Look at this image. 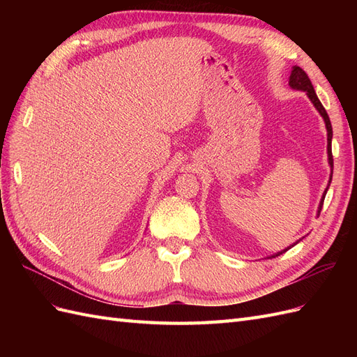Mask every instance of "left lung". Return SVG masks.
I'll return each mask as SVG.
<instances>
[{
	"instance_id": "1",
	"label": "left lung",
	"mask_w": 357,
	"mask_h": 357,
	"mask_svg": "<svg viewBox=\"0 0 357 357\" xmlns=\"http://www.w3.org/2000/svg\"><path fill=\"white\" fill-rule=\"evenodd\" d=\"M289 86H290L291 89H295V91H302V92H305V93H307V96L310 98V101L312 102V105L316 107V110L320 113V116L323 117V121H325V126H326V132H328V162H329V167H331V176H329V183H328V186H326L325 192H323L321 199H320V204H319V208H317V215H320V211H321V207H323V201H325L326 192H328V189H329V186H331V181H332V171H333V158H332V125H331L329 116H328V113H326V110H325V107L321 105L320 100L317 98L316 91H314V88H312V84H311V80L308 79L307 73H305L304 70H302L301 67H296V66H295L294 68H291L290 77H289ZM299 241H301V240H298L296 243H294L291 245L286 247L284 250H282V252H277V253H274V255H271V256H268V259L277 257V256H280V255L286 253V252L289 250V248H291L294 245H296Z\"/></svg>"
}]
</instances>
